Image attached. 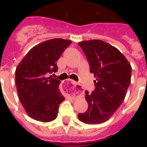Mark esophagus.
<instances>
[{
	"label": "esophagus",
	"instance_id": "obj_1",
	"mask_svg": "<svg viewBox=\"0 0 147 147\" xmlns=\"http://www.w3.org/2000/svg\"><path fill=\"white\" fill-rule=\"evenodd\" d=\"M62 88L64 91L69 94H78L80 95L83 93V89L80 84L71 80H67L63 83Z\"/></svg>",
	"mask_w": 147,
	"mask_h": 147
}]
</instances>
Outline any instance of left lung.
Masks as SVG:
<instances>
[{"mask_svg": "<svg viewBox=\"0 0 147 147\" xmlns=\"http://www.w3.org/2000/svg\"><path fill=\"white\" fill-rule=\"evenodd\" d=\"M79 45L86 55L90 73L96 79L93 81L94 90L85 91L88 110L78 114V118L85 124H102L110 119L125 98L132 67L119 49L105 41L85 40Z\"/></svg>", "mask_w": 147, "mask_h": 147, "instance_id": "left-lung-1", "label": "left lung"}]
</instances>
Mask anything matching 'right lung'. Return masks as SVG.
Wrapping results in <instances>:
<instances>
[{"label":"right lung","mask_w":147,"mask_h":147,"mask_svg":"<svg viewBox=\"0 0 147 147\" xmlns=\"http://www.w3.org/2000/svg\"><path fill=\"white\" fill-rule=\"evenodd\" d=\"M71 43V40L59 38L44 41L30 49L17 67L18 96L34 120L49 122L57 117L59 105L65 98L59 91L60 81L47 74L57 71V60Z\"/></svg>","instance_id":"right-lung-1"}]
</instances>
